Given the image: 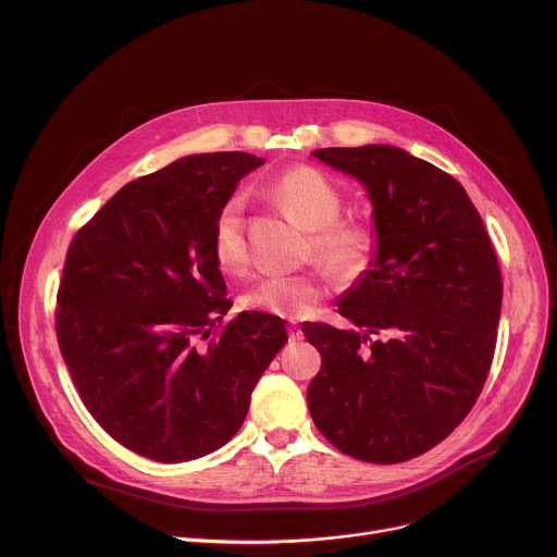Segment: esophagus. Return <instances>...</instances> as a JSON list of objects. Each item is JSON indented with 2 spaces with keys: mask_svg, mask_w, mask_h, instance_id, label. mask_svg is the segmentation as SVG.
I'll list each match as a JSON object with an SVG mask.
<instances>
[{
  "mask_svg": "<svg viewBox=\"0 0 557 557\" xmlns=\"http://www.w3.org/2000/svg\"><path fill=\"white\" fill-rule=\"evenodd\" d=\"M287 335H289V339H292V342H299V339H304V331L299 329L297 323H289V325H287Z\"/></svg>",
  "mask_w": 557,
  "mask_h": 557,
  "instance_id": "obj_1",
  "label": "esophagus"
}]
</instances>
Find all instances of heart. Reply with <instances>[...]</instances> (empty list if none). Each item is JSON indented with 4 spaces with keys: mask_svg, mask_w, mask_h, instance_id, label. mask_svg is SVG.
<instances>
[{
    "mask_svg": "<svg viewBox=\"0 0 557 557\" xmlns=\"http://www.w3.org/2000/svg\"><path fill=\"white\" fill-rule=\"evenodd\" d=\"M270 193L292 218L312 228V247L323 263L342 272L367 268L373 253L371 228L355 220H337L342 195L323 173L310 166L289 169L270 184ZM211 247L222 272L240 274L247 268L240 198L226 200L218 211ZM325 289L329 285L314 274H274L258 281L245 294V304L265 314L299 319L317 308Z\"/></svg>",
    "mask_w": 557,
    "mask_h": 557,
    "instance_id": "heart-1",
    "label": "heart"
}]
</instances>
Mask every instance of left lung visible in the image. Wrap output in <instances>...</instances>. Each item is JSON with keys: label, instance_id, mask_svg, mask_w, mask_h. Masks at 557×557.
Returning a JSON list of instances; mask_svg holds the SVG:
<instances>
[{"label": "left lung", "instance_id": "8db88e82", "mask_svg": "<svg viewBox=\"0 0 557 557\" xmlns=\"http://www.w3.org/2000/svg\"><path fill=\"white\" fill-rule=\"evenodd\" d=\"M312 157L367 188L375 253L337 299L352 329L304 323L321 352L310 416L359 461H409L481 394L502 314L497 253L466 188L434 163L384 144Z\"/></svg>", "mask_w": 557, "mask_h": 557}]
</instances>
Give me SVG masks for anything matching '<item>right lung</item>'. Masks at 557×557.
<instances>
[{
    "mask_svg": "<svg viewBox=\"0 0 557 557\" xmlns=\"http://www.w3.org/2000/svg\"><path fill=\"white\" fill-rule=\"evenodd\" d=\"M263 163L249 152L182 157L125 184L67 251L62 359L96 422L146 459L193 461L232 441L287 342L283 319L253 310L213 335L232 308L213 224Z\"/></svg>",
    "mask_w": 557,
    "mask_h": 557,
    "instance_id": "right-lung-1",
    "label": "right lung"
}]
</instances>
